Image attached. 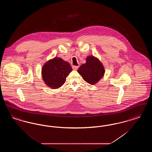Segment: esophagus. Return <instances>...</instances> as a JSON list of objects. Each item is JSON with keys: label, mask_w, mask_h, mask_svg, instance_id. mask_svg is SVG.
<instances>
[{"label": "esophagus", "mask_w": 152, "mask_h": 152, "mask_svg": "<svg viewBox=\"0 0 152 152\" xmlns=\"http://www.w3.org/2000/svg\"><path fill=\"white\" fill-rule=\"evenodd\" d=\"M79 66H75V65H73L72 69L73 70H77L79 68Z\"/></svg>", "instance_id": "esophagus-1"}]
</instances>
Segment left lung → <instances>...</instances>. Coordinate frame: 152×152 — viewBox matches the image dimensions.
<instances>
[{
    "label": "left lung",
    "mask_w": 152,
    "mask_h": 152,
    "mask_svg": "<svg viewBox=\"0 0 152 152\" xmlns=\"http://www.w3.org/2000/svg\"><path fill=\"white\" fill-rule=\"evenodd\" d=\"M77 72L88 83L94 85L103 77L105 69L98 58L89 56L86 58V63L79 68Z\"/></svg>",
    "instance_id": "8db88e82"
}]
</instances>
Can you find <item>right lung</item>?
<instances>
[{
	"mask_svg": "<svg viewBox=\"0 0 152 152\" xmlns=\"http://www.w3.org/2000/svg\"><path fill=\"white\" fill-rule=\"evenodd\" d=\"M72 71L71 65L62 58H53L43 65L42 77L45 84L52 89H58L63 86L66 77Z\"/></svg>",
	"mask_w": 152,
	"mask_h": 152,
	"instance_id": "right-lung-1",
	"label": "right lung"
}]
</instances>
